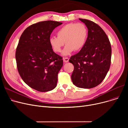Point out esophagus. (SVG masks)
Returning <instances> with one entry per match:
<instances>
[{
  "label": "esophagus",
  "mask_w": 128,
  "mask_h": 128,
  "mask_svg": "<svg viewBox=\"0 0 128 128\" xmlns=\"http://www.w3.org/2000/svg\"><path fill=\"white\" fill-rule=\"evenodd\" d=\"M68 61H69V58H68L65 57L63 58V62L64 63H68Z\"/></svg>",
  "instance_id": "34e87169"
}]
</instances>
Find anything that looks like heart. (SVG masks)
I'll list each match as a JSON object with an SVG mask.
<instances>
[{
    "label": "heart",
    "mask_w": 128,
    "mask_h": 128,
    "mask_svg": "<svg viewBox=\"0 0 128 128\" xmlns=\"http://www.w3.org/2000/svg\"><path fill=\"white\" fill-rule=\"evenodd\" d=\"M57 37H51L49 44L55 52H60L65 44L63 51L64 56H68L73 51H79L84 46L88 36V30L82 23H71L60 28L56 32Z\"/></svg>",
    "instance_id": "obj_1"
}]
</instances>
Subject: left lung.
Returning a JSON list of instances; mask_svg holds the SVG:
<instances>
[{
	"label": "left lung",
	"instance_id": "left-lung-1",
	"mask_svg": "<svg viewBox=\"0 0 128 128\" xmlns=\"http://www.w3.org/2000/svg\"><path fill=\"white\" fill-rule=\"evenodd\" d=\"M88 29V36L84 48L70 58L74 66L71 76L74 84L90 89L101 83L109 70L112 48L105 32L96 23L79 18Z\"/></svg>",
	"mask_w": 128,
	"mask_h": 128
}]
</instances>
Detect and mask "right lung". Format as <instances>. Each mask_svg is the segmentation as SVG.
<instances>
[{"label": "right lung", "instance_id": "right-lung-1", "mask_svg": "<svg viewBox=\"0 0 128 128\" xmlns=\"http://www.w3.org/2000/svg\"><path fill=\"white\" fill-rule=\"evenodd\" d=\"M62 23L46 21L27 28L20 37L16 58L19 74L25 84L39 92L54 89L63 58L53 52L49 44L53 30Z\"/></svg>", "mask_w": 128, "mask_h": 128}]
</instances>
